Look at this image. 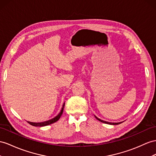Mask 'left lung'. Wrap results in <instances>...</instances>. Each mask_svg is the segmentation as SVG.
<instances>
[{"label": "left lung", "instance_id": "obj_1", "mask_svg": "<svg viewBox=\"0 0 156 156\" xmlns=\"http://www.w3.org/2000/svg\"><path fill=\"white\" fill-rule=\"evenodd\" d=\"M95 117L96 118L98 121H99L101 122H103V123H105V124H109V125H119V124H121V122H107V121H103V120H101L100 119L98 118L96 116H95Z\"/></svg>", "mask_w": 156, "mask_h": 156}]
</instances>
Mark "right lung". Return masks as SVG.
<instances>
[{
	"instance_id": "obj_1",
	"label": "right lung",
	"mask_w": 156,
	"mask_h": 156,
	"mask_svg": "<svg viewBox=\"0 0 156 156\" xmlns=\"http://www.w3.org/2000/svg\"><path fill=\"white\" fill-rule=\"evenodd\" d=\"M65 103H64V104L62 105V109L61 111V112L59 113V114L57 115V116H56L55 118L52 119L51 120H49V121H47L45 122H29L27 121L29 124H30L31 125L34 126H47V125H49L51 124H53L55 122H57L58 120L61 117V116L62 115V113H63V110H64V107H65Z\"/></svg>"
}]
</instances>
